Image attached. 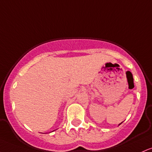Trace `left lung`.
<instances>
[{"mask_svg": "<svg viewBox=\"0 0 152 152\" xmlns=\"http://www.w3.org/2000/svg\"><path fill=\"white\" fill-rule=\"evenodd\" d=\"M119 125H120V124H119Z\"/></svg>", "mask_w": 152, "mask_h": 152, "instance_id": "8db88e82", "label": "left lung"}]
</instances>
